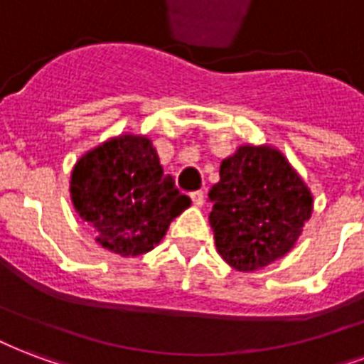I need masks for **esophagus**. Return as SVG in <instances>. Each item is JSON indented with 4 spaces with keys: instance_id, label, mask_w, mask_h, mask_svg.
Segmentation results:
<instances>
[{
    "instance_id": "esophagus-1",
    "label": "esophagus",
    "mask_w": 364,
    "mask_h": 364,
    "mask_svg": "<svg viewBox=\"0 0 364 364\" xmlns=\"http://www.w3.org/2000/svg\"><path fill=\"white\" fill-rule=\"evenodd\" d=\"M190 198H192V203L196 205V207H201V205H203L205 193L201 192V190H198V192H192V193H190Z\"/></svg>"
}]
</instances>
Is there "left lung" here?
Listing matches in <instances>:
<instances>
[{
  "instance_id": "left-lung-1",
  "label": "left lung",
  "mask_w": 364,
  "mask_h": 364,
  "mask_svg": "<svg viewBox=\"0 0 364 364\" xmlns=\"http://www.w3.org/2000/svg\"><path fill=\"white\" fill-rule=\"evenodd\" d=\"M209 201L218 253L244 272L286 255L313 211L307 186L270 147H240L224 159Z\"/></svg>"
}]
</instances>
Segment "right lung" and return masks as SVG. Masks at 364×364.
Masks as SVG:
<instances>
[{"mask_svg": "<svg viewBox=\"0 0 364 364\" xmlns=\"http://www.w3.org/2000/svg\"><path fill=\"white\" fill-rule=\"evenodd\" d=\"M70 196L103 247L132 257L159 244L168 224L192 203L141 136H120L86 153L70 176Z\"/></svg>", "mask_w": 364, "mask_h": 364, "instance_id": "obj_1", "label": "right lung"}]
</instances>
